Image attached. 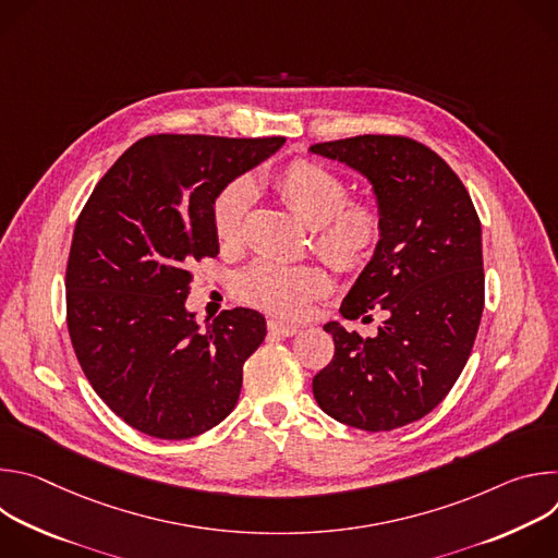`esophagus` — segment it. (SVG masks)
<instances>
[{"label": "esophagus", "instance_id": "esophagus-1", "mask_svg": "<svg viewBox=\"0 0 558 558\" xmlns=\"http://www.w3.org/2000/svg\"><path fill=\"white\" fill-rule=\"evenodd\" d=\"M269 331L274 333V336H278V338H293L300 329L298 327H293V325H284V323H280V320H269Z\"/></svg>", "mask_w": 558, "mask_h": 558}]
</instances>
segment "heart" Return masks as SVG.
Here are the masks:
<instances>
[{
    "instance_id": "heart-1",
    "label": "heart",
    "mask_w": 558,
    "mask_h": 558,
    "mask_svg": "<svg viewBox=\"0 0 558 558\" xmlns=\"http://www.w3.org/2000/svg\"><path fill=\"white\" fill-rule=\"evenodd\" d=\"M274 187L291 211L315 229V247L333 267L357 271L373 258L384 220L373 203H351L347 183L313 161H293L274 177ZM254 201L247 179L229 181L211 201V227L220 243L241 235ZM329 276L313 265H284L274 258L254 260L235 280L245 302L284 317H298L308 302L329 291Z\"/></svg>"
}]
</instances>
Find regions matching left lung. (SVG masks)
Masks as SVG:
<instances>
[{"instance_id": "8db88e82", "label": "left lung", "mask_w": 558, "mask_h": 558, "mask_svg": "<svg viewBox=\"0 0 558 558\" xmlns=\"http://www.w3.org/2000/svg\"><path fill=\"white\" fill-rule=\"evenodd\" d=\"M360 172L384 220L381 241L347 293L349 320L379 306L377 336L327 323L333 360L313 395L333 420L392 430L428 415L461 375L484 311L482 222L459 177L430 147L364 134L308 147Z\"/></svg>"}]
</instances>
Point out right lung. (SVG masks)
<instances>
[{
    "label": "right lung",
    "mask_w": 558,
    "mask_h": 558,
    "mask_svg": "<svg viewBox=\"0 0 558 558\" xmlns=\"http://www.w3.org/2000/svg\"><path fill=\"white\" fill-rule=\"evenodd\" d=\"M282 145V136H145L76 218L65 269L70 340L101 400L149 437H196L238 402L265 317L238 306L201 329L185 306L190 269L218 254V190Z\"/></svg>",
    "instance_id": "add662e5"
}]
</instances>
